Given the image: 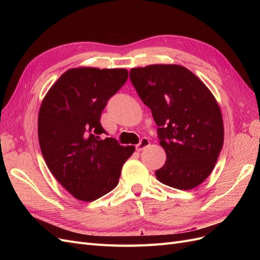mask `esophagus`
<instances>
[{
    "instance_id": "34e87169",
    "label": "esophagus",
    "mask_w": 260,
    "mask_h": 260,
    "mask_svg": "<svg viewBox=\"0 0 260 260\" xmlns=\"http://www.w3.org/2000/svg\"><path fill=\"white\" fill-rule=\"evenodd\" d=\"M148 145H149V140L147 138H142L139 142V144L136 146V148H137L138 152H141V151H143V149L145 147H147Z\"/></svg>"
}]
</instances>
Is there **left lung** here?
Masks as SVG:
<instances>
[{
	"mask_svg": "<svg viewBox=\"0 0 260 260\" xmlns=\"http://www.w3.org/2000/svg\"><path fill=\"white\" fill-rule=\"evenodd\" d=\"M130 80L151 108L167 155L156 178L179 190L198 186L214 169L223 145L222 116L214 95L179 65L133 68Z\"/></svg>",
	"mask_w": 260,
	"mask_h": 260,
	"instance_id": "1",
	"label": "left lung"
}]
</instances>
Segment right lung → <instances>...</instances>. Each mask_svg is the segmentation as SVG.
<instances>
[{"mask_svg": "<svg viewBox=\"0 0 260 260\" xmlns=\"http://www.w3.org/2000/svg\"><path fill=\"white\" fill-rule=\"evenodd\" d=\"M128 79L125 69L74 68L62 74L39 112L38 136L52 175L76 199L92 202L117 186L135 146L107 135L101 115Z\"/></svg>", "mask_w": 260, "mask_h": 260, "instance_id": "obj_1", "label": "right lung"}]
</instances>
